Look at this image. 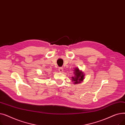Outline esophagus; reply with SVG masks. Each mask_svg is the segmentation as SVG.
I'll return each mask as SVG.
<instances>
[{
  "mask_svg": "<svg viewBox=\"0 0 125 125\" xmlns=\"http://www.w3.org/2000/svg\"><path fill=\"white\" fill-rule=\"evenodd\" d=\"M59 72H60V73H62V72H63V68H62V67H60L59 68Z\"/></svg>",
  "mask_w": 125,
  "mask_h": 125,
  "instance_id": "esophagus-1",
  "label": "esophagus"
}]
</instances>
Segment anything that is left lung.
<instances>
[{
  "label": "left lung",
  "instance_id": "obj_1",
  "mask_svg": "<svg viewBox=\"0 0 125 125\" xmlns=\"http://www.w3.org/2000/svg\"><path fill=\"white\" fill-rule=\"evenodd\" d=\"M74 71V73L73 74H74V76L72 77L71 78L73 82L74 83H73L77 84L82 83V82H83L84 80V74L83 73L81 70H80L78 68H75Z\"/></svg>",
  "mask_w": 125,
  "mask_h": 125
}]
</instances>
